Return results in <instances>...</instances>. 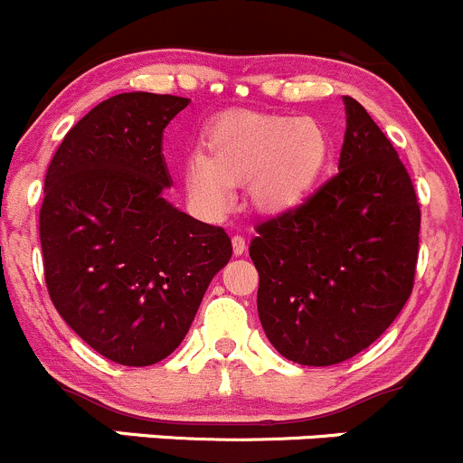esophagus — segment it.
Listing matches in <instances>:
<instances>
[{"label":"esophagus","mask_w":463,"mask_h":463,"mask_svg":"<svg viewBox=\"0 0 463 463\" xmlns=\"http://www.w3.org/2000/svg\"><path fill=\"white\" fill-rule=\"evenodd\" d=\"M246 250V240L241 235H235L232 237V253L235 255H244Z\"/></svg>","instance_id":"1"}]
</instances>
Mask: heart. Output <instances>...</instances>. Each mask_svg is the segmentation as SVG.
I'll return each instance as SVG.
<instances>
[{"mask_svg": "<svg viewBox=\"0 0 463 463\" xmlns=\"http://www.w3.org/2000/svg\"><path fill=\"white\" fill-rule=\"evenodd\" d=\"M326 161L329 137L322 125L296 116L241 111L210 129L208 154H190L185 185L205 217L231 213L235 185L241 184L255 213L282 217L311 197Z\"/></svg>", "mask_w": 463, "mask_h": 463, "instance_id": "1", "label": "heart"}]
</instances>
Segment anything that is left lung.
I'll list each match as a JSON object with an SVG mask.
<instances>
[{
    "label": "left lung",
    "mask_w": 463,
    "mask_h": 463,
    "mask_svg": "<svg viewBox=\"0 0 463 463\" xmlns=\"http://www.w3.org/2000/svg\"><path fill=\"white\" fill-rule=\"evenodd\" d=\"M338 175L300 208L258 226V314L284 358L326 367L356 356L408 302L419 255L414 185L365 107L343 96Z\"/></svg>",
    "instance_id": "obj_1"
}]
</instances>
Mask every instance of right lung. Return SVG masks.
<instances>
[{
	"label": "right lung",
	"instance_id": "right-lung-1",
	"mask_svg": "<svg viewBox=\"0 0 463 463\" xmlns=\"http://www.w3.org/2000/svg\"><path fill=\"white\" fill-rule=\"evenodd\" d=\"M188 98L132 91L78 120L51 161L40 210L49 296L100 356L145 367L188 334L231 237L175 208L163 156Z\"/></svg>",
	"mask_w": 463,
	"mask_h": 463
}]
</instances>
